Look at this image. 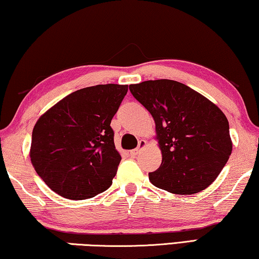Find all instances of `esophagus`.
<instances>
[{
    "mask_svg": "<svg viewBox=\"0 0 259 259\" xmlns=\"http://www.w3.org/2000/svg\"><path fill=\"white\" fill-rule=\"evenodd\" d=\"M147 146V141L146 140H140V142H139V146H138V148H135V149H133V150H131L130 152V155L132 157H135L137 156V155L141 152V150L145 148V147Z\"/></svg>",
    "mask_w": 259,
    "mask_h": 259,
    "instance_id": "obj_1",
    "label": "esophagus"
}]
</instances>
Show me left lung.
<instances>
[{"mask_svg":"<svg viewBox=\"0 0 259 259\" xmlns=\"http://www.w3.org/2000/svg\"><path fill=\"white\" fill-rule=\"evenodd\" d=\"M155 121L162 163L149 181L170 193L193 194L212 184L232 154L225 113L209 99L172 79L131 84Z\"/></svg>","mask_w":259,"mask_h":259,"instance_id":"obj_1","label":"left lung"}]
</instances>
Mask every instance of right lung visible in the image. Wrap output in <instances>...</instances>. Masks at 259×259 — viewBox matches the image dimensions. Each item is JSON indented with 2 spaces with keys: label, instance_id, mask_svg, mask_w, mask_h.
<instances>
[{
  "label": "right lung",
  "instance_id": "add662e5",
  "mask_svg": "<svg viewBox=\"0 0 259 259\" xmlns=\"http://www.w3.org/2000/svg\"><path fill=\"white\" fill-rule=\"evenodd\" d=\"M128 85L98 84L74 91L40 116L33 127L30 158L51 190L82 200L107 190L121 156L111 120Z\"/></svg>",
  "mask_w": 259,
  "mask_h": 259
}]
</instances>
